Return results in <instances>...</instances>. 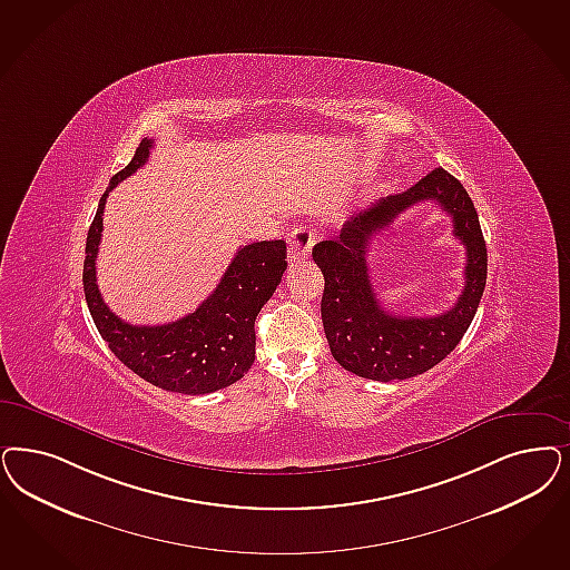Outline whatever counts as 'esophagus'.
<instances>
[{"label": "esophagus", "mask_w": 570, "mask_h": 570, "mask_svg": "<svg viewBox=\"0 0 570 570\" xmlns=\"http://www.w3.org/2000/svg\"><path fill=\"white\" fill-rule=\"evenodd\" d=\"M315 236L312 229L307 227H296L295 232L288 236V263L298 265L303 263L314 246Z\"/></svg>", "instance_id": "34e87169"}]
</instances>
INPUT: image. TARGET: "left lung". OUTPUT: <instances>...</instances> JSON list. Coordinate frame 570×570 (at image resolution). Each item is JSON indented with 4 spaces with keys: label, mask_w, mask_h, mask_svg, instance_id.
<instances>
[{
    "label": "left lung",
    "mask_w": 570,
    "mask_h": 570,
    "mask_svg": "<svg viewBox=\"0 0 570 570\" xmlns=\"http://www.w3.org/2000/svg\"><path fill=\"white\" fill-rule=\"evenodd\" d=\"M432 198L453 218V233L466 246V286L444 315L393 316L377 303L367 274L374 233L419 200ZM324 274L322 322L333 357L350 373L373 381H404L428 373L459 345L487 286V244L465 187L435 168L411 189L383 197L355 213L333 239L314 246Z\"/></svg>",
    "instance_id": "8db88e82"
}]
</instances>
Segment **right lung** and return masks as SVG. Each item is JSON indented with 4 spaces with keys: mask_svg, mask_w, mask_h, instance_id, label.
I'll return each instance as SVG.
<instances>
[{
    "mask_svg": "<svg viewBox=\"0 0 570 570\" xmlns=\"http://www.w3.org/2000/svg\"><path fill=\"white\" fill-rule=\"evenodd\" d=\"M154 138H142L132 161L111 178L86 237L83 295L109 350L140 379L166 392L202 395L239 381L255 362V320L286 272V242H255L237 250L215 293L194 314L161 326H135L114 314L97 284L102 210L119 180L149 159Z\"/></svg>",
    "mask_w": 570,
    "mask_h": 570,
    "instance_id": "obj_1",
    "label": "right lung"
}]
</instances>
